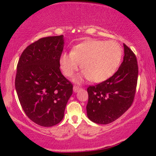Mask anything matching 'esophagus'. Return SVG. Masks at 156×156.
<instances>
[{"mask_svg": "<svg viewBox=\"0 0 156 156\" xmlns=\"http://www.w3.org/2000/svg\"><path fill=\"white\" fill-rule=\"evenodd\" d=\"M80 89V87H76V86H74V87H73V91H74V92H78Z\"/></svg>", "mask_w": 156, "mask_h": 156, "instance_id": "esophagus-1", "label": "esophagus"}]
</instances>
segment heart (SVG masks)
I'll use <instances>...</instances> for the list:
<instances>
[{"instance_id":"b5f03b06","label":"heart","mask_w":156,"mask_h":156,"mask_svg":"<svg viewBox=\"0 0 156 156\" xmlns=\"http://www.w3.org/2000/svg\"><path fill=\"white\" fill-rule=\"evenodd\" d=\"M122 56V49L115 41L89 39L74 46L71 53H62L59 64L64 74L72 77L80 64L83 71L74 79L76 83L84 79L101 83L116 73Z\"/></svg>"}]
</instances>
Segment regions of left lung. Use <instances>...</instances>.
<instances>
[{
	"label": "left lung",
	"instance_id": "obj_1",
	"mask_svg": "<svg viewBox=\"0 0 156 156\" xmlns=\"http://www.w3.org/2000/svg\"><path fill=\"white\" fill-rule=\"evenodd\" d=\"M123 62L114 76L87 89V117L97 124L106 125L120 117L132 105L138 79L136 57L126 44Z\"/></svg>",
	"mask_w": 156,
	"mask_h": 156
}]
</instances>
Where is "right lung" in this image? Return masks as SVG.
I'll return each instance as SVG.
<instances>
[{
    "label": "right lung",
    "instance_id": "add662e5",
    "mask_svg": "<svg viewBox=\"0 0 156 156\" xmlns=\"http://www.w3.org/2000/svg\"><path fill=\"white\" fill-rule=\"evenodd\" d=\"M64 44L63 35L39 39L24 50L17 64L19 101L27 117L40 126L59 123L73 94L72 83L59 68Z\"/></svg>",
    "mask_w": 156,
    "mask_h": 156
}]
</instances>
